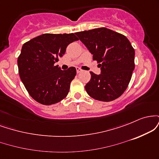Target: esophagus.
I'll use <instances>...</instances> for the list:
<instances>
[{"instance_id":"esophagus-1","label":"esophagus","mask_w":159,"mask_h":159,"mask_svg":"<svg viewBox=\"0 0 159 159\" xmlns=\"http://www.w3.org/2000/svg\"><path fill=\"white\" fill-rule=\"evenodd\" d=\"M76 71H77V73H80V72H82V69H80L79 67H77V68H76Z\"/></svg>"}]
</instances>
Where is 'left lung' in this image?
Returning <instances> with one entry per match:
<instances>
[{"label":"left lung","instance_id":"1","mask_svg":"<svg viewBox=\"0 0 159 159\" xmlns=\"http://www.w3.org/2000/svg\"><path fill=\"white\" fill-rule=\"evenodd\" d=\"M101 67V74L90 72L85 85L87 94L96 100L111 102L125 92L134 69V49L123 34L106 27L76 33Z\"/></svg>","mask_w":159,"mask_h":159}]
</instances>
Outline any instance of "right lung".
<instances>
[{"label": "right lung", "instance_id": "1", "mask_svg": "<svg viewBox=\"0 0 159 159\" xmlns=\"http://www.w3.org/2000/svg\"><path fill=\"white\" fill-rule=\"evenodd\" d=\"M77 40L74 34H44L23 45L18 57L19 76L37 102L51 105L66 97L76 69L61 70L54 63L65 54L68 45Z\"/></svg>", "mask_w": 159, "mask_h": 159}]
</instances>
